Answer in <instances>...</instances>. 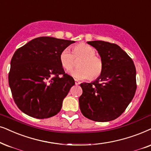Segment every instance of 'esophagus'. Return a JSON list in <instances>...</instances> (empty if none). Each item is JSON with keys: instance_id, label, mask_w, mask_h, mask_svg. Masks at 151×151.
Masks as SVG:
<instances>
[{"instance_id": "1", "label": "esophagus", "mask_w": 151, "mask_h": 151, "mask_svg": "<svg viewBox=\"0 0 151 151\" xmlns=\"http://www.w3.org/2000/svg\"><path fill=\"white\" fill-rule=\"evenodd\" d=\"M75 83H76V85H80V82L78 81V80H75Z\"/></svg>"}]
</instances>
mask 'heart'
<instances>
[{"label": "heart", "instance_id": "obj_1", "mask_svg": "<svg viewBox=\"0 0 151 151\" xmlns=\"http://www.w3.org/2000/svg\"><path fill=\"white\" fill-rule=\"evenodd\" d=\"M93 47L85 43H80L72 47L71 52L68 48L62 50L59 59L61 66L66 71H71L76 66V60H80L78 68L71 72L76 79H97L103 71L104 64L102 59L97 56Z\"/></svg>", "mask_w": 151, "mask_h": 151}]
</instances>
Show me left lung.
Segmentation results:
<instances>
[{
	"label": "left lung",
	"mask_w": 151,
	"mask_h": 151,
	"mask_svg": "<svg viewBox=\"0 0 151 151\" xmlns=\"http://www.w3.org/2000/svg\"><path fill=\"white\" fill-rule=\"evenodd\" d=\"M87 44L98 50L104 67L94 82L80 84V111L87 119L98 122L114 120L126 110L135 93V66L118 45L104 41Z\"/></svg>",
	"instance_id": "8db88e82"
}]
</instances>
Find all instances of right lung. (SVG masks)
I'll return each instance as SVG.
<instances>
[{
  "mask_svg": "<svg viewBox=\"0 0 151 151\" xmlns=\"http://www.w3.org/2000/svg\"><path fill=\"white\" fill-rule=\"evenodd\" d=\"M73 43L40 37L16 50L8 81L14 101L23 113L42 119L60 111L62 101L75 81L64 72L59 56Z\"/></svg>",
  "mask_w": 151,
  "mask_h": 151,
  "instance_id": "right-lung-1",
  "label": "right lung"
}]
</instances>
